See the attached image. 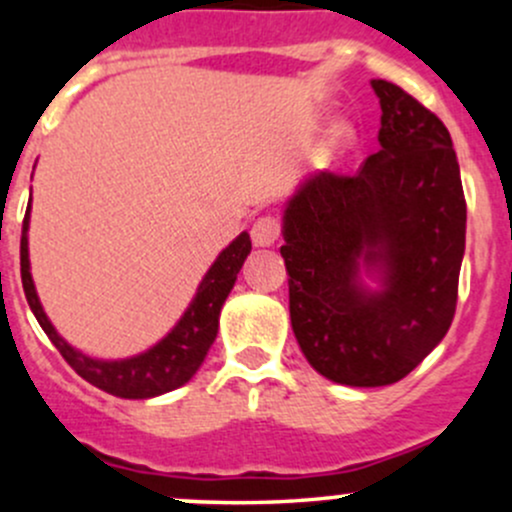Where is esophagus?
Returning a JSON list of instances; mask_svg holds the SVG:
<instances>
[{"label": "esophagus", "instance_id": "1", "mask_svg": "<svg viewBox=\"0 0 512 512\" xmlns=\"http://www.w3.org/2000/svg\"><path fill=\"white\" fill-rule=\"evenodd\" d=\"M280 220L275 215H262V218L255 220L252 225V242L257 247H267V245H275L277 237H280Z\"/></svg>", "mask_w": 512, "mask_h": 512}]
</instances>
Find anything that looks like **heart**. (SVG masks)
<instances>
[{
	"label": "heart",
	"mask_w": 512,
	"mask_h": 512,
	"mask_svg": "<svg viewBox=\"0 0 512 512\" xmlns=\"http://www.w3.org/2000/svg\"><path fill=\"white\" fill-rule=\"evenodd\" d=\"M349 143H352V128L349 126H337L334 128V136H332V146L334 148H344V146H349Z\"/></svg>",
	"instance_id": "obj_1"
}]
</instances>
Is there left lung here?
<instances>
[{"label":"left lung","instance_id":"8db88e82","mask_svg":"<svg viewBox=\"0 0 512 512\" xmlns=\"http://www.w3.org/2000/svg\"><path fill=\"white\" fill-rule=\"evenodd\" d=\"M381 148L359 170L309 178L285 210L289 319L309 364L347 386H386L416 369L456 314L466 195L448 128L391 81ZM385 272L366 293L358 262Z\"/></svg>","mask_w":512,"mask_h":512}]
</instances>
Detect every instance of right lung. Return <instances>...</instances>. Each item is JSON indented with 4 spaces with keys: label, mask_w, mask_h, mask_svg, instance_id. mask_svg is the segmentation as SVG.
<instances>
[{
    "label": "right lung",
    "mask_w": 512,
    "mask_h": 512,
    "mask_svg": "<svg viewBox=\"0 0 512 512\" xmlns=\"http://www.w3.org/2000/svg\"><path fill=\"white\" fill-rule=\"evenodd\" d=\"M29 208H32V205H29ZM29 208L27 215H24L22 250H19V255H22V287L24 294H27V302L29 307H32L36 322L41 324V329H44L46 337L51 339V344L59 349V354L64 356L66 364H69L81 379L98 386V389L106 391V394L118 396V399H151V396L178 389L185 381L193 379V374L200 369L205 354H208L210 344L215 342L223 302L227 299V294H230L232 285H235L242 262H245V257L250 255L252 250L250 235L242 232L237 240L230 242V247H225V250L220 252L215 265L210 267L205 280L200 282L198 294H195L188 312L183 314V319L175 324V329L163 339V342L156 344L153 349H148L146 354L133 356V359L98 361L76 352L74 347H69V344L56 334V329L51 327L44 309H41L32 282V272H29Z\"/></svg>",
    "instance_id": "1"
}]
</instances>
